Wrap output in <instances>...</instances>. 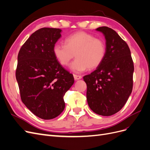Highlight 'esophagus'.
Segmentation results:
<instances>
[{"label":"esophagus","instance_id":"34e87169","mask_svg":"<svg viewBox=\"0 0 150 150\" xmlns=\"http://www.w3.org/2000/svg\"><path fill=\"white\" fill-rule=\"evenodd\" d=\"M73 76H74V78L75 80H79V79H81V78H82V76H80V75H78V74H73Z\"/></svg>","mask_w":150,"mask_h":150}]
</instances>
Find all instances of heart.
Wrapping results in <instances>:
<instances>
[{
    "instance_id": "heart-1",
    "label": "heart",
    "mask_w": 150,
    "mask_h": 150,
    "mask_svg": "<svg viewBox=\"0 0 150 150\" xmlns=\"http://www.w3.org/2000/svg\"><path fill=\"white\" fill-rule=\"evenodd\" d=\"M64 43L54 44L53 54L62 66L69 65L75 56L76 59L72 62L70 68L76 72L96 69L106 56V46L104 40L85 32L71 34L65 39Z\"/></svg>"
}]
</instances>
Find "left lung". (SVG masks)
I'll return each instance as SVG.
<instances>
[{"mask_svg":"<svg viewBox=\"0 0 150 150\" xmlns=\"http://www.w3.org/2000/svg\"><path fill=\"white\" fill-rule=\"evenodd\" d=\"M96 30L105 38L106 56L101 65L83 79L91 110L109 116L121 110L132 92L134 65L128 44L116 31L106 26Z\"/></svg>","mask_w":150,"mask_h":150,"instance_id":"obj_1","label":"left lung"}]
</instances>
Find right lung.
Segmentation results:
<instances>
[{
	"label": "right lung",
	"mask_w": 150,
	"mask_h": 150,
	"mask_svg": "<svg viewBox=\"0 0 150 150\" xmlns=\"http://www.w3.org/2000/svg\"><path fill=\"white\" fill-rule=\"evenodd\" d=\"M62 30L41 28L20 49L16 72L22 101L40 118L51 120L64 110L65 93L74 84L73 75L54 56V45Z\"/></svg>",
	"instance_id": "add662e5"
}]
</instances>
